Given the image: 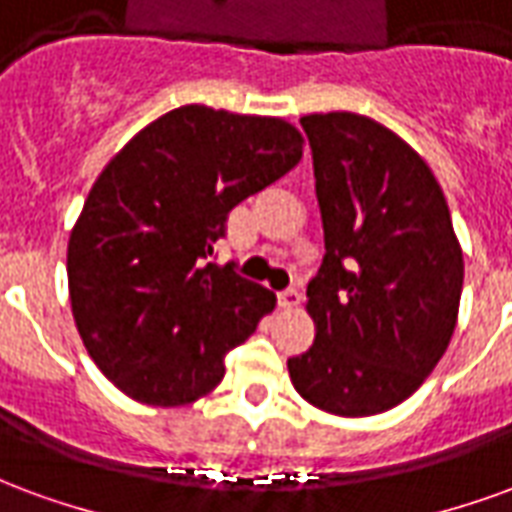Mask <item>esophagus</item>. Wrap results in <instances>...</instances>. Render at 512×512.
<instances>
[{"label":"esophagus","mask_w":512,"mask_h":512,"mask_svg":"<svg viewBox=\"0 0 512 512\" xmlns=\"http://www.w3.org/2000/svg\"><path fill=\"white\" fill-rule=\"evenodd\" d=\"M299 304H301V293L296 288H288L279 293V307H282V310H296Z\"/></svg>","instance_id":"esophagus-1"}]
</instances>
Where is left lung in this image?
<instances>
[{
    "label": "left lung",
    "mask_w": 512,
    "mask_h": 512,
    "mask_svg": "<svg viewBox=\"0 0 512 512\" xmlns=\"http://www.w3.org/2000/svg\"><path fill=\"white\" fill-rule=\"evenodd\" d=\"M326 255L307 285L310 351L288 359L307 403L373 417L417 392L450 345L463 252L439 180L395 131L354 112L301 117Z\"/></svg>",
    "instance_id": "obj_1"
}]
</instances>
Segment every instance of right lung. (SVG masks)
<instances>
[{
	"instance_id": "right-lung-1",
	"label": "right lung",
	"mask_w": 512,
	"mask_h": 512,
	"mask_svg": "<svg viewBox=\"0 0 512 512\" xmlns=\"http://www.w3.org/2000/svg\"><path fill=\"white\" fill-rule=\"evenodd\" d=\"M279 117L189 104L117 153L68 241V290L87 354L145 406H186L224 378V356L277 296L208 263L227 213L301 161Z\"/></svg>"
}]
</instances>
